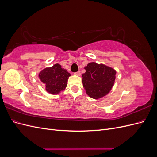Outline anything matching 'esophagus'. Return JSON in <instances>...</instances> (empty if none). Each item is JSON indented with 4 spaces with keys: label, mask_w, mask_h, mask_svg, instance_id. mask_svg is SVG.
I'll return each mask as SVG.
<instances>
[{
    "label": "esophagus",
    "mask_w": 157,
    "mask_h": 157,
    "mask_svg": "<svg viewBox=\"0 0 157 157\" xmlns=\"http://www.w3.org/2000/svg\"><path fill=\"white\" fill-rule=\"evenodd\" d=\"M75 75L77 76H80V71H78L77 73H75Z\"/></svg>",
    "instance_id": "1"
}]
</instances>
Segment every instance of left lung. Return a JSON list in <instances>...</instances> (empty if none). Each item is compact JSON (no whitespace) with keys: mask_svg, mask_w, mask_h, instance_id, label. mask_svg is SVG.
Masks as SVG:
<instances>
[{"mask_svg":"<svg viewBox=\"0 0 157 157\" xmlns=\"http://www.w3.org/2000/svg\"><path fill=\"white\" fill-rule=\"evenodd\" d=\"M82 84L88 96L93 99L101 98L111 91L116 78V70L107 65L96 62L84 67Z\"/></svg>","mask_w":157,"mask_h":157,"instance_id":"left-lung-1","label":"left lung"}]
</instances>
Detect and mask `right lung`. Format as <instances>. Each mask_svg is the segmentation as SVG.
<instances>
[{"label": "right lung", "instance_id": "1", "mask_svg": "<svg viewBox=\"0 0 157 157\" xmlns=\"http://www.w3.org/2000/svg\"><path fill=\"white\" fill-rule=\"evenodd\" d=\"M70 76L67 70L61 67L59 63H56L52 67L42 69L39 74V78L45 85L47 92L57 95L67 87Z\"/></svg>", "mask_w": 157, "mask_h": 157}]
</instances>
